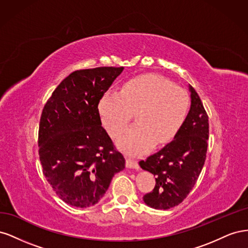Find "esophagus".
<instances>
[{
    "mask_svg": "<svg viewBox=\"0 0 248 248\" xmlns=\"http://www.w3.org/2000/svg\"><path fill=\"white\" fill-rule=\"evenodd\" d=\"M126 167L128 168V169H134V170H140V166H139V163L136 161V160H133L132 158H126Z\"/></svg>",
    "mask_w": 248,
    "mask_h": 248,
    "instance_id": "esophagus-1",
    "label": "esophagus"
}]
</instances>
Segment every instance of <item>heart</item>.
I'll use <instances>...</instances> for the list:
<instances>
[{
  "instance_id": "heart-1",
  "label": "heart",
  "mask_w": 248,
  "mask_h": 248,
  "mask_svg": "<svg viewBox=\"0 0 248 248\" xmlns=\"http://www.w3.org/2000/svg\"><path fill=\"white\" fill-rule=\"evenodd\" d=\"M189 100L186 92L156 74H142L126 81L121 91L109 90L99 101L102 123L117 137L133 118L138 123L118 138V146L129 154H142L177 136L185 121Z\"/></svg>"
}]
</instances>
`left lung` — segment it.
Segmentation results:
<instances>
[{
  "label": "left lung",
  "mask_w": 248,
  "mask_h": 248,
  "mask_svg": "<svg viewBox=\"0 0 248 248\" xmlns=\"http://www.w3.org/2000/svg\"><path fill=\"white\" fill-rule=\"evenodd\" d=\"M191 104L181 129L167 146L140 161L154 175V189L144 196L146 205L167 210L182 202L190 192L206 160L209 121L200 96L190 85Z\"/></svg>",
  "instance_id": "obj_1"
}]
</instances>
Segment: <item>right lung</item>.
Instances as JSON below:
<instances>
[{
    "label": "right lung",
    "instance_id": "right-lung-1",
    "mask_svg": "<svg viewBox=\"0 0 248 248\" xmlns=\"http://www.w3.org/2000/svg\"><path fill=\"white\" fill-rule=\"evenodd\" d=\"M123 67L78 70L62 80L42 110L39 157L43 175L66 204L98 202L112 177L125 169L102 127L98 103Z\"/></svg>",
    "mask_w": 248,
    "mask_h": 248
}]
</instances>
